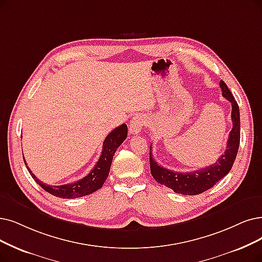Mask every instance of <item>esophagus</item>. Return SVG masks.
Here are the masks:
<instances>
[{
    "instance_id": "1",
    "label": "esophagus",
    "mask_w": 262,
    "mask_h": 262,
    "mask_svg": "<svg viewBox=\"0 0 262 262\" xmlns=\"http://www.w3.org/2000/svg\"><path fill=\"white\" fill-rule=\"evenodd\" d=\"M145 125V118L143 116H141V115H138V116H134L131 121H130V133L131 134H139L143 127Z\"/></svg>"
}]
</instances>
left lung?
Wrapping results in <instances>:
<instances>
[{
  "label": "left lung",
  "mask_w": 262,
  "mask_h": 262,
  "mask_svg": "<svg viewBox=\"0 0 262 262\" xmlns=\"http://www.w3.org/2000/svg\"><path fill=\"white\" fill-rule=\"evenodd\" d=\"M219 86L222 88L223 97L231 103V120L233 123L232 130L229 133L226 151L219 157L218 160L204 169L196 170L194 172L179 173L159 165L154 160L151 154V145L149 148L150 172L154 179L161 185L171 188L176 193L185 195H195L202 193L212 188L217 182L225 177L234 163L236 158L238 145H239V110L232 93L230 92L228 86L224 80H221Z\"/></svg>",
  "instance_id": "1"
}]
</instances>
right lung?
Instances as JSON below:
<instances>
[{
    "instance_id": "right-lung-1",
    "label": "right lung",
    "mask_w": 262,
    "mask_h": 262,
    "mask_svg": "<svg viewBox=\"0 0 262 262\" xmlns=\"http://www.w3.org/2000/svg\"><path fill=\"white\" fill-rule=\"evenodd\" d=\"M127 135L128 127L125 123H122L116 129H114L105 138V140H104L102 154L95 167H93L91 172L87 176L83 177V179L72 184L50 186L39 181L32 173V171L29 169V166H27V169L30 172L31 176H32V179L43 188L45 191L49 192L52 195H56L62 199H74L90 194L100 189L104 182L106 181L115 151L117 150V148L122 144V142L127 139ZM25 163L27 165L26 161Z\"/></svg>"
}]
</instances>
